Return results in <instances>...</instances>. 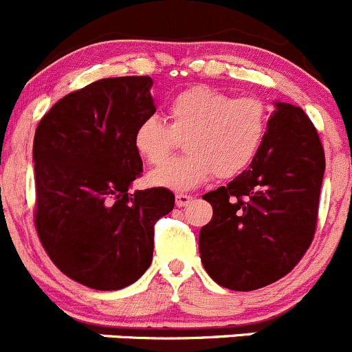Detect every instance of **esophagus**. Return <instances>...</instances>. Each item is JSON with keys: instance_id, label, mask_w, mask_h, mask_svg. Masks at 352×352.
<instances>
[{"instance_id": "1", "label": "esophagus", "mask_w": 352, "mask_h": 352, "mask_svg": "<svg viewBox=\"0 0 352 352\" xmlns=\"http://www.w3.org/2000/svg\"><path fill=\"white\" fill-rule=\"evenodd\" d=\"M190 202H193V197L186 195V193H176V206L186 207Z\"/></svg>"}]
</instances>
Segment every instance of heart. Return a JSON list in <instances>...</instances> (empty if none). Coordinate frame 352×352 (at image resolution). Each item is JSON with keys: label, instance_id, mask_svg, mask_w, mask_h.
Segmentation results:
<instances>
[{"label": "heart", "instance_id": "obj_1", "mask_svg": "<svg viewBox=\"0 0 352 352\" xmlns=\"http://www.w3.org/2000/svg\"><path fill=\"white\" fill-rule=\"evenodd\" d=\"M167 124L146 117L135 131V146L152 166L162 164L186 138L187 153L153 169L148 182L170 190H188L210 174L235 178L250 166L263 145L267 109L259 98H232L209 86H192L173 96L166 107Z\"/></svg>", "mask_w": 352, "mask_h": 352}]
</instances>
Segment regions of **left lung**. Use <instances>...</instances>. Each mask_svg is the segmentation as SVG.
Returning a JSON list of instances; mask_svg holds the SVG:
<instances>
[{
	"label": "left lung",
	"instance_id": "8db88e82",
	"mask_svg": "<svg viewBox=\"0 0 352 352\" xmlns=\"http://www.w3.org/2000/svg\"><path fill=\"white\" fill-rule=\"evenodd\" d=\"M323 173V146L309 117L274 102L249 169L202 197L214 210L199 235L210 278L249 292L290 273L313 242Z\"/></svg>",
	"mask_w": 352,
	"mask_h": 352
}]
</instances>
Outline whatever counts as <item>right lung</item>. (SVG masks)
I'll return each mask as SVG.
<instances>
[{
  "mask_svg": "<svg viewBox=\"0 0 352 352\" xmlns=\"http://www.w3.org/2000/svg\"><path fill=\"white\" fill-rule=\"evenodd\" d=\"M152 85L100 79L58 100L36 128V230L55 266L89 289L135 283L152 263L153 224L174 207L167 188L128 192L143 170L135 131L155 113Z\"/></svg>",
  "mask_w": 352,
  "mask_h": 352,
  "instance_id": "add662e5",
  "label": "right lung"
}]
</instances>
